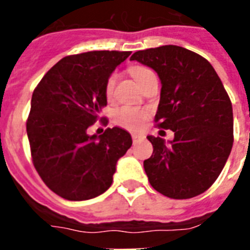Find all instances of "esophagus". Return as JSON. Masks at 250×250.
Instances as JSON below:
<instances>
[{
  "instance_id": "esophagus-1",
  "label": "esophagus",
  "mask_w": 250,
  "mask_h": 250,
  "mask_svg": "<svg viewBox=\"0 0 250 250\" xmlns=\"http://www.w3.org/2000/svg\"><path fill=\"white\" fill-rule=\"evenodd\" d=\"M145 136L143 135V133H132V141L136 144V143H139L140 140H144Z\"/></svg>"
}]
</instances>
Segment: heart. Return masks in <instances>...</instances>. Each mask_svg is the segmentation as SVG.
Masks as SVG:
<instances>
[{
  "instance_id": "1",
  "label": "heart",
  "mask_w": 250,
  "mask_h": 250,
  "mask_svg": "<svg viewBox=\"0 0 250 250\" xmlns=\"http://www.w3.org/2000/svg\"><path fill=\"white\" fill-rule=\"evenodd\" d=\"M129 72L140 85L144 83L148 76L154 74L152 70H149L144 66H131ZM115 83H117V74L114 72L107 78L105 84V96L107 100L113 97ZM148 117L149 111L146 109H141V107H136V106H123L114 115V122L118 125H121L122 128L128 129V131H140V129L144 128L145 122H146Z\"/></svg>"
}]
</instances>
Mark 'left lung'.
<instances>
[{
	"mask_svg": "<svg viewBox=\"0 0 250 250\" xmlns=\"http://www.w3.org/2000/svg\"><path fill=\"white\" fill-rule=\"evenodd\" d=\"M131 60L160 76L154 122L175 135L170 144L148 136L153 154L144 168L150 186L175 200L204 193L223 170L233 143L232 104L219 76L209 61L176 45L139 50Z\"/></svg>",
	"mask_w": 250,
	"mask_h": 250,
	"instance_id": "1",
	"label": "left lung"
}]
</instances>
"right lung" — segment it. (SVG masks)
Listing matches in <instances>:
<instances>
[{
	"instance_id": "add662e5",
	"label": "right lung",
	"mask_w": 250,
	"mask_h": 250,
	"mask_svg": "<svg viewBox=\"0 0 250 250\" xmlns=\"http://www.w3.org/2000/svg\"><path fill=\"white\" fill-rule=\"evenodd\" d=\"M131 52L94 50L57 62L33 90L27 118L31 157L49 189L70 201L104 193L113 183L118 160L132 139L118 127L89 136L88 128L106 106L105 84Z\"/></svg>"
}]
</instances>
